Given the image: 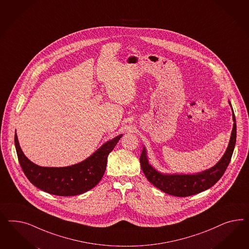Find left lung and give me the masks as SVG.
<instances>
[{"label":"left lung","mask_w":249,"mask_h":249,"mask_svg":"<svg viewBox=\"0 0 249 249\" xmlns=\"http://www.w3.org/2000/svg\"><path fill=\"white\" fill-rule=\"evenodd\" d=\"M228 103L233 112L232 114L234 125L226 152L215 165L197 174H162L150 164L147 151L143 145L140 161L142 172L148 181L166 194L178 197L194 196L201 192H204L207 189L211 188L213 185H214L226 172V168L232 158L236 141L235 117L231 102L229 100Z\"/></svg>","instance_id":"1"}]
</instances>
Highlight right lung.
I'll return each instance as SVG.
<instances>
[{
  "label": "right lung",
  "mask_w": 249,
  "mask_h": 249,
  "mask_svg": "<svg viewBox=\"0 0 249 249\" xmlns=\"http://www.w3.org/2000/svg\"><path fill=\"white\" fill-rule=\"evenodd\" d=\"M122 137L107 142L89 158L67 167H43L31 161L23 153L15 135L18 160L27 179L38 189L58 196H78L95 187L103 177L107 156Z\"/></svg>",
  "instance_id": "right-lung-1"
}]
</instances>
